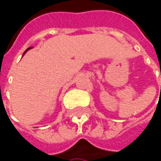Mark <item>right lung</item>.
I'll use <instances>...</instances> for the list:
<instances>
[{"instance_id":"obj_1","label":"right lung","mask_w":161,"mask_h":161,"mask_svg":"<svg viewBox=\"0 0 161 161\" xmlns=\"http://www.w3.org/2000/svg\"><path fill=\"white\" fill-rule=\"evenodd\" d=\"M31 48V47H29V48L27 49V50H26V51H25V52H24V54H26V52H27V51H28V50H30V49ZM24 54H23V56H24Z\"/></svg>"}]
</instances>
